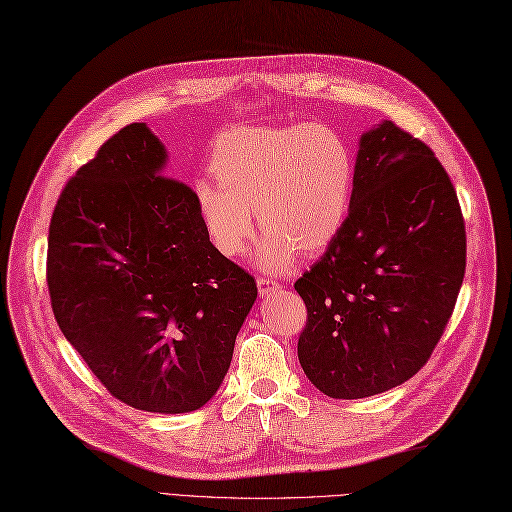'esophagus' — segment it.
I'll list each match as a JSON object with an SVG mask.
<instances>
[{"label":"esophagus","mask_w":512,"mask_h":512,"mask_svg":"<svg viewBox=\"0 0 512 512\" xmlns=\"http://www.w3.org/2000/svg\"><path fill=\"white\" fill-rule=\"evenodd\" d=\"M277 287H279V283H274L272 279H266V277H259L257 279V290H259L261 298L270 296L272 292H277Z\"/></svg>","instance_id":"esophagus-1"}]
</instances>
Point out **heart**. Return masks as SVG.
<instances>
[{
    "label": "heart",
    "instance_id": "obj_1",
    "mask_svg": "<svg viewBox=\"0 0 512 512\" xmlns=\"http://www.w3.org/2000/svg\"><path fill=\"white\" fill-rule=\"evenodd\" d=\"M209 168L218 183L194 186L209 240L220 255H242L257 212L266 231L257 261L268 272H283L298 251L320 253L337 238L357 175L348 140L322 123L233 129L216 140Z\"/></svg>",
    "mask_w": 512,
    "mask_h": 512
}]
</instances>
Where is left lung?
Wrapping results in <instances>:
<instances>
[{
  "instance_id": "obj_1",
  "label": "left lung",
  "mask_w": 512,
  "mask_h": 512,
  "mask_svg": "<svg viewBox=\"0 0 512 512\" xmlns=\"http://www.w3.org/2000/svg\"><path fill=\"white\" fill-rule=\"evenodd\" d=\"M465 255L461 205L435 153L391 121L365 131L344 227L294 283L309 381L339 400L409 381L452 316Z\"/></svg>"
}]
</instances>
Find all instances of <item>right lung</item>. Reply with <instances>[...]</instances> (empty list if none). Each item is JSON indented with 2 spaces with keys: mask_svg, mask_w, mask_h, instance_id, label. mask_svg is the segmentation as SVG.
I'll return each instance as SVG.
<instances>
[{
  "mask_svg": "<svg viewBox=\"0 0 512 512\" xmlns=\"http://www.w3.org/2000/svg\"><path fill=\"white\" fill-rule=\"evenodd\" d=\"M166 160L144 123L101 144L51 216L47 285L60 331L114 398L190 413L225 378L257 285L209 242Z\"/></svg>",
  "mask_w": 512,
  "mask_h": 512,
  "instance_id": "obj_1",
  "label": "right lung"
}]
</instances>
